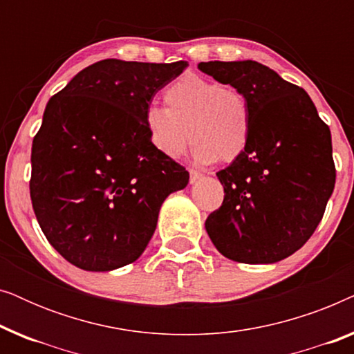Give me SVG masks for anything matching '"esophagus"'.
<instances>
[{"mask_svg":"<svg viewBox=\"0 0 354 354\" xmlns=\"http://www.w3.org/2000/svg\"><path fill=\"white\" fill-rule=\"evenodd\" d=\"M200 178H203V174L195 171V169H190V183H195L200 180Z\"/></svg>","mask_w":354,"mask_h":354,"instance_id":"esophagus-1","label":"esophagus"}]
</instances>
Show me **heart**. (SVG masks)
Wrapping results in <instances>:
<instances>
[{
	"mask_svg": "<svg viewBox=\"0 0 354 354\" xmlns=\"http://www.w3.org/2000/svg\"><path fill=\"white\" fill-rule=\"evenodd\" d=\"M164 106H148L145 129L151 147L167 159L180 158L190 137L200 164L232 162L250 142L253 114L246 95L206 77L185 74L164 91Z\"/></svg>",
	"mask_w": 354,
	"mask_h": 354,
	"instance_id": "obj_1",
	"label": "heart"
}]
</instances>
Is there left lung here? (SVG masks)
<instances>
[{"instance_id": "8db88e82", "label": "left lung", "mask_w": 354, "mask_h": 354, "mask_svg": "<svg viewBox=\"0 0 354 354\" xmlns=\"http://www.w3.org/2000/svg\"><path fill=\"white\" fill-rule=\"evenodd\" d=\"M198 69L246 95V149L217 172L224 201L206 219L221 254L272 264L298 251L321 222L335 187L330 129L309 95L256 61L200 62Z\"/></svg>"}]
</instances>
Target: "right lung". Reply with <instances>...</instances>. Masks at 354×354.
<instances>
[{
  "label": "right lung",
  "instance_id": "1",
  "mask_svg": "<svg viewBox=\"0 0 354 354\" xmlns=\"http://www.w3.org/2000/svg\"><path fill=\"white\" fill-rule=\"evenodd\" d=\"M188 66L103 59L48 101L32 143L30 198L46 240L71 264L106 272L137 261L164 200L188 183L159 154L145 111Z\"/></svg>",
  "mask_w": 354,
  "mask_h": 354
}]
</instances>
